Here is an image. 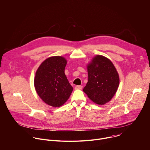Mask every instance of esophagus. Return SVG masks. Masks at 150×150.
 <instances>
[{"label": "esophagus", "mask_w": 150, "mask_h": 150, "mask_svg": "<svg viewBox=\"0 0 150 150\" xmlns=\"http://www.w3.org/2000/svg\"><path fill=\"white\" fill-rule=\"evenodd\" d=\"M82 86H76L75 87V89H77V90H81L82 88Z\"/></svg>", "instance_id": "obj_1"}]
</instances>
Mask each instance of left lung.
I'll list each match as a JSON object with an SVG mask.
<instances>
[{
  "mask_svg": "<svg viewBox=\"0 0 150 150\" xmlns=\"http://www.w3.org/2000/svg\"><path fill=\"white\" fill-rule=\"evenodd\" d=\"M88 82L83 91L94 103L103 105L114 97L119 86L118 73L111 61L101 56H95L87 64Z\"/></svg>",
  "mask_w": 150,
  "mask_h": 150,
  "instance_id": "1",
  "label": "left lung"
}]
</instances>
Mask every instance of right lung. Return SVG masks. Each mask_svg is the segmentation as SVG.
Here are the masks:
<instances>
[{"instance_id": "add662e5", "label": "right lung", "mask_w": 150, "mask_h": 150, "mask_svg": "<svg viewBox=\"0 0 150 150\" xmlns=\"http://www.w3.org/2000/svg\"><path fill=\"white\" fill-rule=\"evenodd\" d=\"M66 64L64 57L52 56L44 60L36 72L34 85L36 93L50 106H62L73 91V88L64 73Z\"/></svg>"}]
</instances>
